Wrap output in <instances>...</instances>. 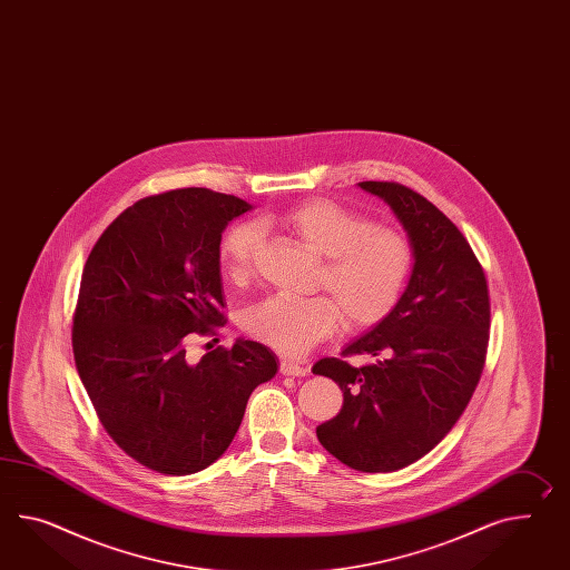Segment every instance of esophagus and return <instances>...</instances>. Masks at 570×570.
<instances>
[{"label":"esophagus","mask_w":570,"mask_h":570,"mask_svg":"<svg viewBox=\"0 0 570 570\" xmlns=\"http://www.w3.org/2000/svg\"><path fill=\"white\" fill-rule=\"evenodd\" d=\"M279 373H282V375L305 376L306 373H308V368H306L305 364H296V362L292 361H282L279 362Z\"/></svg>","instance_id":"esophagus-1"}]
</instances>
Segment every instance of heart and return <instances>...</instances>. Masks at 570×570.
Instances as JSON below:
<instances>
[{
	"instance_id": "obj_1",
	"label": "heart",
	"mask_w": 570,
	"mask_h": 570,
	"mask_svg": "<svg viewBox=\"0 0 570 570\" xmlns=\"http://www.w3.org/2000/svg\"><path fill=\"white\" fill-rule=\"evenodd\" d=\"M265 228H282L321 257L317 286L330 296H269L250 306L245 330L265 346L286 356H303L334 335L344 320L358 332L387 320L400 303L414 265L407 236L375 226L361 214L327 199H313L262 218ZM259 230L250 224L233 226L220 243V264L230 282H245L259 249Z\"/></svg>"
}]
</instances>
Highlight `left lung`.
Returning <instances> with one entry per match:
<instances>
[{"label": "left lung", "mask_w": 570, "mask_h": 570, "mask_svg": "<svg viewBox=\"0 0 570 570\" xmlns=\"http://www.w3.org/2000/svg\"><path fill=\"white\" fill-rule=\"evenodd\" d=\"M358 185L395 212L414 267L387 320L342 352L366 354L371 364L321 358L313 366L344 391L317 439L347 468L385 473L424 458L468 407L487 362L490 296L468 238L441 209L400 183Z\"/></svg>", "instance_id": "8db88e82"}]
</instances>
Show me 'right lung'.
Here are the masks:
<instances>
[{
	"label": "right lung",
	"mask_w": 570,
	"mask_h": 570,
	"mask_svg": "<svg viewBox=\"0 0 570 570\" xmlns=\"http://www.w3.org/2000/svg\"><path fill=\"white\" fill-rule=\"evenodd\" d=\"M250 209L204 187L124 209L83 265L71 346L98 420L154 472L206 470L233 443L250 391L278 371L264 344L236 340L191 362L195 335L224 327L220 240Z\"/></svg>",
	"instance_id": "right-lung-1"
}]
</instances>
